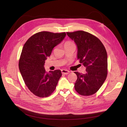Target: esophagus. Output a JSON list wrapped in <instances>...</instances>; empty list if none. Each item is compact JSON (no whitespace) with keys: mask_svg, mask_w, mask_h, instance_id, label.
<instances>
[{"mask_svg":"<svg viewBox=\"0 0 127 127\" xmlns=\"http://www.w3.org/2000/svg\"><path fill=\"white\" fill-rule=\"evenodd\" d=\"M61 72L63 75H67L69 73V71H68L67 70H65V69H63L61 70Z\"/></svg>","mask_w":127,"mask_h":127,"instance_id":"34e87169","label":"esophagus"}]
</instances>
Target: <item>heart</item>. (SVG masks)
<instances>
[{
    "mask_svg": "<svg viewBox=\"0 0 127 127\" xmlns=\"http://www.w3.org/2000/svg\"><path fill=\"white\" fill-rule=\"evenodd\" d=\"M75 44L73 43L72 42L70 41H67L66 42H65V43H64V47H68V46H70L71 45H74Z\"/></svg>",
    "mask_w": 127,
    "mask_h": 127,
    "instance_id": "obj_1",
    "label": "heart"
}]
</instances>
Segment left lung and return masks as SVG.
<instances>
[{"instance_id": "1", "label": "left lung", "mask_w": 127, "mask_h": 127, "mask_svg": "<svg viewBox=\"0 0 127 127\" xmlns=\"http://www.w3.org/2000/svg\"><path fill=\"white\" fill-rule=\"evenodd\" d=\"M78 48L77 59L86 67V73L74 72L77 76L75 89L82 96L92 95L98 91L107 75L106 49L98 38L90 33L77 31L67 32Z\"/></svg>"}]
</instances>
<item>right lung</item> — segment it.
Here are the masks:
<instances>
[{"mask_svg":"<svg viewBox=\"0 0 127 127\" xmlns=\"http://www.w3.org/2000/svg\"><path fill=\"white\" fill-rule=\"evenodd\" d=\"M65 32L36 33L27 40L23 48L18 66L24 83L36 96L48 97L55 91L62 74L60 70L45 71L44 65L52 49L64 39Z\"/></svg>","mask_w":127,"mask_h":127,"instance_id":"1","label":"right lung"}]
</instances>
